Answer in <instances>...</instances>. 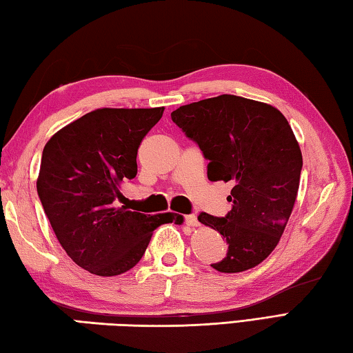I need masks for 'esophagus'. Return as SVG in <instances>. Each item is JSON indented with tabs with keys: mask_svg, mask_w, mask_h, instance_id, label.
Wrapping results in <instances>:
<instances>
[{
	"mask_svg": "<svg viewBox=\"0 0 353 353\" xmlns=\"http://www.w3.org/2000/svg\"><path fill=\"white\" fill-rule=\"evenodd\" d=\"M185 222H187L190 227H197L199 225V221H197V217L194 214L185 216Z\"/></svg>",
	"mask_w": 353,
	"mask_h": 353,
	"instance_id": "esophagus-1",
	"label": "esophagus"
}]
</instances>
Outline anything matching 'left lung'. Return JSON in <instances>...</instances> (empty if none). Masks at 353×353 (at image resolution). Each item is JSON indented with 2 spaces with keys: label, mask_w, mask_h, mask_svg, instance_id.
Masks as SVG:
<instances>
[{
  "label": "left lung",
  "mask_w": 353,
  "mask_h": 353,
  "mask_svg": "<svg viewBox=\"0 0 353 353\" xmlns=\"http://www.w3.org/2000/svg\"><path fill=\"white\" fill-rule=\"evenodd\" d=\"M171 119L210 162V181L233 185L225 216H197L228 243L225 258L211 267L239 273L261 264L284 233L303 170L287 119L270 105L230 94L181 106Z\"/></svg>",
  "instance_id": "obj_1"
}]
</instances>
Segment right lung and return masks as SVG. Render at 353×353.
Returning <instances> with one entry per match:
<instances>
[{"mask_svg": "<svg viewBox=\"0 0 353 353\" xmlns=\"http://www.w3.org/2000/svg\"><path fill=\"white\" fill-rule=\"evenodd\" d=\"M163 108L88 112L50 137L37 191L57 239L77 265L117 276L142 259L152 232L174 213L117 207L120 185L137 174V151Z\"/></svg>", "mask_w": 353, "mask_h": 353, "instance_id": "right-lung-1", "label": "right lung"}]
</instances>
